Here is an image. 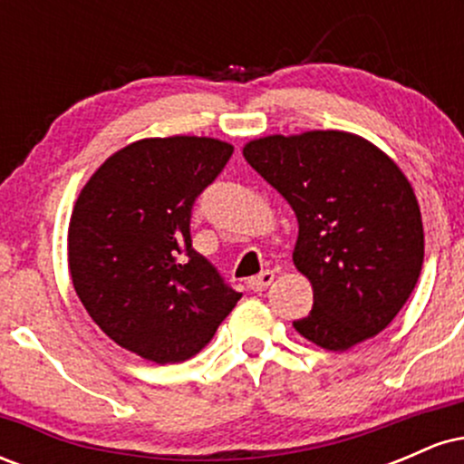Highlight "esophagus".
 I'll return each instance as SVG.
<instances>
[{"instance_id": "obj_1", "label": "esophagus", "mask_w": 464, "mask_h": 464, "mask_svg": "<svg viewBox=\"0 0 464 464\" xmlns=\"http://www.w3.org/2000/svg\"><path fill=\"white\" fill-rule=\"evenodd\" d=\"M275 281V273L273 270H264L262 275H257V276H250L248 279V287L253 292H259V290H264V287H268L270 284H273Z\"/></svg>"}]
</instances>
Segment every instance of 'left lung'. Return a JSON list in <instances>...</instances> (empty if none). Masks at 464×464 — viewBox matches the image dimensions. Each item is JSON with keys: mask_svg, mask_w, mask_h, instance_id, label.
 I'll return each instance as SVG.
<instances>
[{"mask_svg": "<svg viewBox=\"0 0 464 464\" xmlns=\"http://www.w3.org/2000/svg\"><path fill=\"white\" fill-rule=\"evenodd\" d=\"M244 159L299 220L292 262L312 284V312L295 329L347 351L391 324L423 266V220L406 174L384 150L344 130L248 141Z\"/></svg>", "mask_w": 464, "mask_h": 464, "instance_id": "1", "label": "left lung"}]
</instances>
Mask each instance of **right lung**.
I'll list each match as a JSON object with an SVG mask.
<instances>
[{
  "mask_svg": "<svg viewBox=\"0 0 464 464\" xmlns=\"http://www.w3.org/2000/svg\"><path fill=\"white\" fill-rule=\"evenodd\" d=\"M231 154L214 137L132 141L73 205L67 259L80 303L115 344L154 364L200 353L242 299L189 236L194 200Z\"/></svg>",
  "mask_w": 464,
  "mask_h": 464,
  "instance_id": "add662e5",
  "label": "right lung"
}]
</instances>
